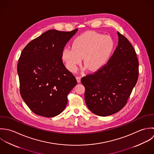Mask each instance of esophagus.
<instances>
[{
    "instance_id": "esophagus-1",
    "label": "esophagus",
    "mask_w": 154,
    "mask_h": 154,
    "mask_svg": "<svg viewBox=\"0 0 154 154\" xmlns=\"http://www.w3.org/2000/svg\"><path fill=\"white\" fill-rule=\"evenodd\" d=\"M76 79H77V82H78V83H80V81H81V77L77 76V77H76Z\"/></svg>"
}]
</instances>
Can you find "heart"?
<instances>
[{
	"mask_svg": "<svg viewBox=\"0 0 154 154\" xmlns=\"http://www.w3.org/2000/svg\"><path fill=\"white\" fill-rule=\"evenodd\" d=\"M113 49L114 42L109 36L89 32L77 37L73 41L72 47L63 48L62 59L72 72L77 70L82 58L86 68L91 71H97L108 62Z\"/></svg>",
	"mask_w": 154,
	"mask_h": 154,
	"instance_id": "b5f03b06",
	"label": "heart"
}]
</instances>
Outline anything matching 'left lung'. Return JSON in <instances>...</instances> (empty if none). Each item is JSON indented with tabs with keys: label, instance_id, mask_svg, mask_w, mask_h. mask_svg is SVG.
<instances>
[{
	"label": "left lung",
	"instance_id": "left-lung-1",
	"mask_svg": "<svg viewBox=\"0 0 154 154\" xmlns=\"http://www.w3.org/2000/svg\"><path fill=\"white\" fill-rule=\"evenodd\" d=\"M117 33L118 46L107 64L81 79L87 106L99 116L120 111L138 79L139 62L135 50L127 38Z\"/></svg>",
	"mask_w": 154,
	"mask_h": 154
}]
</instances>
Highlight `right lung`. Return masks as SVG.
<instances>
[{"instance_id": "obj_1", "label": "right lung", "mask_w": 154, "mask_h": 154, "mask_svg": "<svg viewBox=\"0 0 154 154\" xmlns=\"http://www.w3.org/2000/svg\"><path fill=\"white\" fill-rule=\"evenodd\" d=\"M50 30L32 40L23 50L17 65L20 93L35 114L54 117L64 110L67 95L77 85L65 66L61 54L77 32Z\"/></svg>"}]
</instances>
